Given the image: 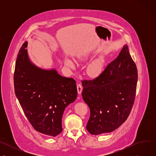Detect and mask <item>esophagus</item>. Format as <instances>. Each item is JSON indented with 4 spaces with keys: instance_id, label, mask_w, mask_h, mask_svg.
Returning a JSON list of instances; mask_svg holds the SVG:
<instances>
[{
    "instance_id": "1",
    "label": "esophagus",
    "mask_w": 156,
    "mask_h": 156,
    "mask_svg": "<svg viewBox=\"0 0 156 156\" xmlns=\"http://www.w3.org/2000/svg\"><path fill=\"white\" fill-rule=\"evenodd\" d=\"M82 90H83L82 86H81L80 84H77V91H78V93L79 94H80L81 93Z\"/></svg>"
}]
</instances>
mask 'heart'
<instances>
[{
	"label": "heart",
	"mask_w": 156,
	"mask_h": 156,
	"mask_svg": "<svg viewBox=\"0 0 156 156\" xmlns=\"http://www.w3.org/2000/svg\"><path fill=\"white\" fill-rule=\"evenodd\" d=\"M65 65L70 69L75 68V64L72 60H71L69 58H66L65 60ZM102 68V65L101 62L96 60L90 63V65L88 66L87 72L89 76L91 77H96L98 76L101 72Z\"/></svg>",
	"instance_id": "b5f03b06"
}]
</instances>
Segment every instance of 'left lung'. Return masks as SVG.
I'll use <instances>...</instances> for the list:
<instances>
[{
    "mask_svg": "<svg viewBox=\"0 0 156 156\" xmlns=\"http://www.w3.org/2000/svg\"><path fill=\"white\" fill-rule=\"evenodd\" d=\"M138 70L127 45L93 80H83L82 97L90 109L86 125L91 135L110 133L128 117L134 103Z\"/></svg>",
    "mask_w": 156,
    "mask_h": 156,
    "instance_id": "left-lung-1",
    "label": "left lung"
}]
</instances>
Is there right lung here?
Listing matches in <instances>:
<instances>
[{
	"instance_id": "right-lung-1",
	"label": "right lung",
	"mask_w": 156,
	"mask_h": 156,
	"mask_svg": "<svg viewBox=\"0 0 156 156\" xmlns=\"http://www.w3.org/2000/svg\"><path fill=\"white\" fill-rule=\"evenodd\" d=\"M28 42L20 48L14 72L15 93L33 128L55 136L62 131L65 108L77 97L76 81L58 74L54 69H41L31 62Z\"/></svg>"
}]
</instances>
